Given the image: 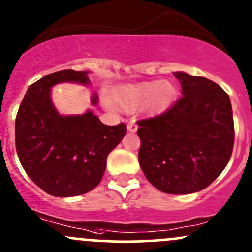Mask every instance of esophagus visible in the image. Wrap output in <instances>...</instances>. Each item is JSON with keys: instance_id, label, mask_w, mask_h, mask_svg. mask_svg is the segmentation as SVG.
Masks as SVG:
<instances>
[{"instance_id": "1", "label": "esophagus", "mask_w": 252, "mask_h": 252, "mask_svg": "<svg viewBox=\"0 0 252 252\" xmlns=\"http://www.w3.org/2000/svg\"><path fill=\"white\" fill-rule=\"evenodd\" d=\"M127 129L133 133V132H136L137 129H138V126H137V124L134 123V121H131V123H128V125H127Z\"/></svg>"}]
</instances>
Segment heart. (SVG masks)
Masks as SVG:
<instances>
[{"mask_svg":"<svg viewBox=\"0 0 252 252\" xmlns=\"http://www.w3.org/2000/svg\"><path fill=\"white\" fill-rule=\"evenodd\" d=\"M176 90L170 82L152 81L126 86L119 93L116 102L126 111L145 107L150 113L165 110L172 103Z\"/></svg>","mask_w":252,"mask_h":252,"instance_id":"b5f03b06","label":"heart"}]
</instances>
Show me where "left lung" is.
I'll use <instances>...</instances> for the list:
<instances>
[{
  "instance_id": "1",
  "label": "left lung",
  "mask_w": 252,
  "mask_h": 252,
  "mask_svg": "<svg viewBox=\"0 0 252 252\" xmlns=\"http://www.w3.org/2000/svg\"><path fill=\"white\" fill-rule=\"evenodd\" d=\"M182 97L154 118L137 121L142 171L167 194L195 193L227 166L234 145L229 95L203 76L175 72Z\"/></svg>"
}]
</instances>
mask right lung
Here are the masks:
<instances>
[{
    "label": "right lung",
    "mask_w": 252,
    "mask_h": 252,
    "mask_svg": "<svg viewBox=\"0 0 252 252\" xmlns=\"http://www.w3.org/2000/svg\"><path fill=\"white\" fill-rule=\"evenodd\" d=\"M88 71L62 70L28 88L15 119V148L32 182L59 198L81 195L98 186L108 154L126 134L125 124L104 125L88 110L63 116L51 100V87L61 82L88 85ZM97 94L92 103L97 104Z\"/></svg>",
    "instance_id": "obj_1"
}]
</instances>
